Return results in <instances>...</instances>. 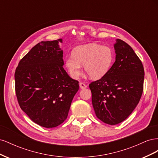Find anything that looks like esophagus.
<instances>
[{
  "label": "esophagus",
  "instance_id": "esophagus-1",
  "mask_svg": "<svg viewBox=\"0 0 158 158\" xmlns=\"http://www.w3.org/2000/svg\"><path fill=\"white\" fill-rule=\"evenodd\" d=\"M80 88L81 89H85V88H87V85L83 83V82H80Z\"/></svg>",
  "mask_w": 158,
  "mask_h": 158
}]
</instances>
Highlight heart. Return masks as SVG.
Here are the masks:
<instances>
[{
	"mask_svg": "<svg viewBox=\"0 0 158 158\" xmlns=\"http://www.w3.org/2000/svg\"><path fill=\"white\" fill-rule=\"evenodd\" d=\"M113 52L109 47L97 44L79 46L73 56L66 59V66L72 78H78L82 74L81 65L91 79L98 80L106 76L112 65Z\"/></svg>",
	"mask_w": 158,
	"mask_h": 158,
	"instance_id": "b5f03b06",
	"label": "heart"
}]
</instances>
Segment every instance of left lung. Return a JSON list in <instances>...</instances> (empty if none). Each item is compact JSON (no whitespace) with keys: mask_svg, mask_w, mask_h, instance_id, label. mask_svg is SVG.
<instances>
[{"mask_svg":"<svg viewBox=\"0 0 158 158\" xmlns=\"http://www.w3.org/2000/svg\"><path fill=\"white\" fill-rule=\"evenodd\" d=\"M115 62L106 76L91 82L92 102L97 117L108 125L125 121L139 103L144 70L140 59L127 43L117 39Z\"/></svg>","mask_w":158,"mask_h":158,"instance_id":"8db88e82","label":"left lung"}]
</instances>
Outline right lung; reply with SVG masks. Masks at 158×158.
I'll list each match as a JSON object with an SVG mask.
<instances>
[{
    "instance_id": "right-lung-1",
    "label": "right lung",
    "mask_w": 158,
    "mask_h": 158,
    "mask_svg": "<svg viewBox=\"0 0 158 158\" xmlns=\"http://www.w3.org/2000/svg\"><path fill=\"white\" fill-rule=\"evenodd\" d=\"M62 39L41 41L19 62L15 71V90L20 108L43 127L53 128L67 118L78 81L63 68Z\"/></svg>"
}]
</instances>
